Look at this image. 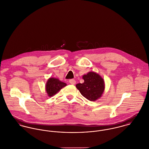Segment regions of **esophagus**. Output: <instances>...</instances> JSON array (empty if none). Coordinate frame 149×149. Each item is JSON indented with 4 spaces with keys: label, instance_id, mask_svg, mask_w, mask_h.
<instances>
[{
    "label": "esophagus",
    "instance_id": "esophagus-1",
    "mask_svg": "<svg viewBox=\"0 0 149 149\" xmlns=\"http://www.w3.org/2000/svg\"><path fill=\"white\" fill-rule=\"evenodd\" d=\"M69 82L72 85H75L76 84V81L74 79H70V81H69Z\"/></svg>",
    "mask_w": 149,
    "mask_h": 149
}]
</instances>
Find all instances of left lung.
<instances>
[{
  "label": "left lung",
  "mask_w": 149,
  "mask_h": 149,
  "mask_svg": "<svg viewBox=\"0 0 149 149\" xmlns=\"http://www.w3.org/2000/svg\"><path fill=\"white\" fill-rule=\"evenodd\" d=\"M84 83L76 85L80 93L90 101H95L99 99L105 89L103 79L95 72H89L82 76Z\"/></svg>",
  "instance_id": "left-lung-1"
}]
</instances>
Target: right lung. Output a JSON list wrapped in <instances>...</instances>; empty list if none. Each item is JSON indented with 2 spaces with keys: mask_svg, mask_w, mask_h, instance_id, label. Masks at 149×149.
<instances>
[{
  "mask_svg": "<svg viewBox=\"0 0 149 149\" xmlns=\"http://www.w3.org/2000/svg\"><path fill=\"white\" fill-rule=\"evenodd\" d=\"M65 86H67V84L61 82L58 79L50 77L46 82L45 90L48 97H51Z\"/></svg>",
  "mask_w": 149,
  "mask_h": 149,
  "instance_id": "obj_1",
  "label": "right lung"
}]
</instances>
